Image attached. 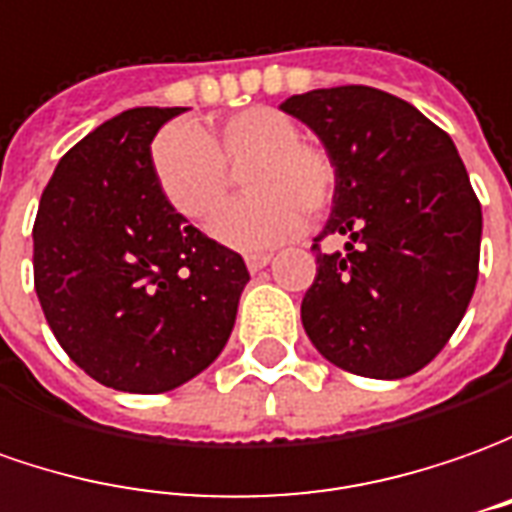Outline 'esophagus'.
I'll list each match as a JSON object with an SVG mask.
<instances>
[{
	"label": "esophagus",
	"instance_id": "1",
	"mask_svg": "<svg viewBox=\"0 0 512 512\" xmlns=\"http://www.w3.org/2000/svg\"><path fill=\"white\" fill-rule=\"evenodd\" d=\"M269 263L271 255H246V269L252 271V274L263 269V266H269Z\"/></svg>",
	"mask_w": 512,
	"mask_h": 512
}]
</instances>
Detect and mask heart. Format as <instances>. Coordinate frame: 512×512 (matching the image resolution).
Wrapping results in <instances>:
<instances>
[{"mask_svg":"<svg viewBox=\"0 0 512 512\" xmlns=\"http://www.w3.org/2000/svg\"><path fill=\"white\" fill-rule=\"evenodd\" d=\"M243 170L249 196L212 218V238L257 252L288 241L302 212L319 218L336 198V165L322 148L300 139V125L271 106L235 111L207 137L193 123H173L156 134L151 170L156 187L184 218L204 221L224 201L232 171Z\"/></svg>","mask_w":512,"mask_h":512,"instance_id":"obj_1","label":"heart"}]
</instances>
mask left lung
<instances>
[{"instance_id": "8db88e82", "label": "left lung", "mask_w": 512, "mask_h": 512, "mask_svg": "<svg viewBox=\"0 0 512 512\" xmlns=\"http://www.w3.org/2000/svg\"><path fill=\"white\" fill-rule=\"evenodd\" d=\"M280 109L322 139L336 198L314 241L316 277L302 328L330 364L406 378L437 356L479 277L482 207L443 128L373 86L291 95ZM347 234L344 253L318 241Z\"/></svg>"}]
</instances>
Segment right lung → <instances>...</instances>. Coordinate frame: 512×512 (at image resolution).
Listing matches in <instances>:
<instances>
[{
	"instance_id": "right-lung-1",
	"label": "right lung",
	"mask_w": 512,
	"mask_h": 512,
	"mask_svg": "<svg viewBox=\"0 0 512 512\" xmlns=\"http://www.w3.org/2000/svg\"><path fill=\"white\" fill-rule=\"evenodd\" d=\"M176 109L139 106L83 137L52 173L33 224L41 311L103 387L156 395L224 350L249 271L159 193L151 142Z\"/></svg>"
}]
</instances>
